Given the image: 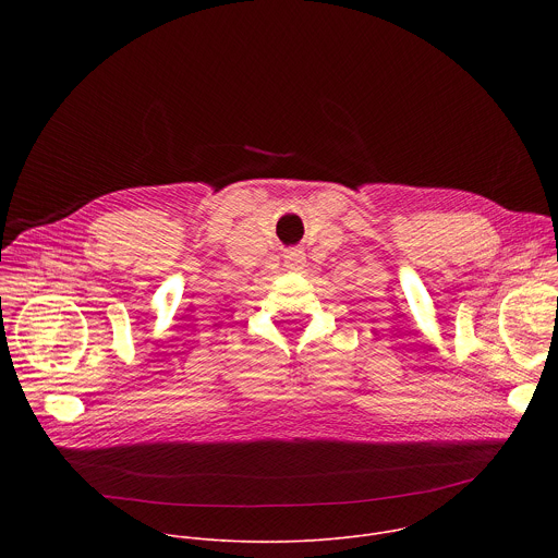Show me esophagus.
Segmentation results:
<instances>
[{
	"label": "esophagus",
	"instance_id": "1",
	"mask_svg": "<svg viewBox=\"0 0 558 558\" xmlns=\"http://www.w3.org/2000/svg\"><path fill=\"white\" fill-rule=\"evenodd\" d=\"M304 265H306L304 252H300V250H289V252L284 254V267H287V269L300 271V269H304Z\"/></svg>",
	"mask_w": 558,
	"mask_h": 558
}]
</instances>
